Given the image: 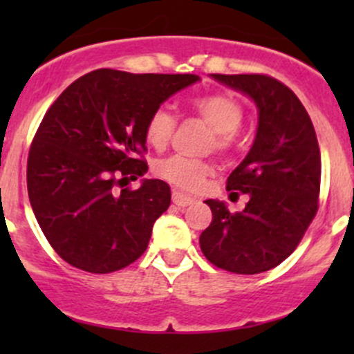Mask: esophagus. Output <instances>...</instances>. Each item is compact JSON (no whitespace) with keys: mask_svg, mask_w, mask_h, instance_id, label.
<instances>
[{"mask_svg":"<svg viewBox=\"0 0 354 354\" xmlns=\"http://www.w3.org/2000/svg\"><path fill=\"white\" fill-rule=\"evenodd\" d=\"M194 202L195 200L192 197H188V195L180 194V192H173V203H176L178 207H187Z\"/></svg>","mask_w":354,"mask_h":354,"instance_id":"1","label":"esophagus"}]
</instances>
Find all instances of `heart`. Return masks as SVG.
Returning a JSON list of instances; mask_svg holds the SVG:
<instances>
[{
  "mask_svg": "<svg viewBox=\"0 0 354 354\" xmlns=\"http://www.w3.org/2000/svg\"><path fill=\"white\" fill-rule=\"evenodd\" d=\"M192 113L210 127V137L207 142L209 151L223 156L233 154L240 145V127L243 123L245 109L241 102L226 92H210L197 95L188 104ZM178 121L164 108L151 113L145 123V138L157 151H162L171 144L176 131ZM154 173L160 180L185 192H194L202 187L203 180L212 173V166L205 160L190 159L185 156H171L159 160Z\"/></svg>",
  "mask_w": 354,
  "mask_h": 354,
  "instance_id": "obj_1",
  "label": "heart"
}]
</instances>
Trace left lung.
Wrapping results in <instances>:
<instances>
[{
    "instance_id": "obj_1",
    "label": "left lung",
    "mask_w": 354,
    "mask_h": 354,
    "mask_svg": "<svg viewBox=\"0 0 354 354\" xmlns=\"http://www.w3.org/2000/svg\"><path fill=\"white\" fill-rule=\"evenodd\" d=\"M248 94L259 108V130L227 192L248 194L241 212L205 200L212 223L200 234L205 259L233 274H260L286 260L319 210L320 149L315 128L295 92L263 73H212ZM238 195V194H236Z\"/></svg>"
}]
</instances>
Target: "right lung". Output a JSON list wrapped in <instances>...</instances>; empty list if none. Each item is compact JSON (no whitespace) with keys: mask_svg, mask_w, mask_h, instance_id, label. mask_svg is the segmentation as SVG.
<instances>
[{"mask_svg":"<svg viewBox=\"0 0 354 354\" xmlns=\"http://www.w3.org/2000/svg\"><path fill=\"white\" fill-rule=\"evenodd\" d=\"M197 75L101 68L77 78L46 111L27 159V190L46 240L91 274L124 269L147 250L171 203L169 185L145 180V123ZM121 187V191L117 188Z\"/></svg>","mask_w":354,"mask_h":354,"instance_id":"right-lung-1","label":"right lung"}]
</instances>
